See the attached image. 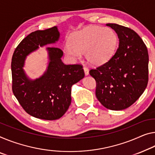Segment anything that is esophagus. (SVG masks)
Here are the masks:
<instances>
[{
	"instance_id": "obj_1",
	"label": "esophagus",
	"mask_w": 155,
	"mask_h": 155,
	"mask_svg": "<svg viewBox=\"0 0 155 155\" xmlns=\"http://www.w3.org/2000/svg\"><path fill=\"white\" fill-rule=\"evenodd\" d=\"M83 69H84L85 75H88L89 74V70L88 69L87 67H86V66H84V67H83Z\"/></svg>"
}]
</instances>
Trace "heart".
<instances>
[{"label":"heart","instance_id":"1","mask_svg":"<svg viewBox=\"0 0 155 155\" xmlns=\"http://www.w3.org/2000/svg\"><path fill=\"white\" fill-rule=\"evenodd\" d=\"M118 44V36L113 29L90 25L72 35L71 41L64 45V52L73 61L79 60L85 53L90 64L101 66L112 58Z\"/></svg>","mask_w":155,"mask_h":155}]
</instances>
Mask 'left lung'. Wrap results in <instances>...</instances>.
<instances>
[{"label": "left lung", "mask_w": 155, "mask_h": 155, "mask_svg": "<svg viewBox=\"0 0 155 155\" xmlns=\"http://www.w3.org/2000/svg\"><path fill=\"white\" fill-rule=\"evenodd\" d=\"M118 35L119 46L110 60L89 71L96 81V96L111 110H123L139 98L148 82V52L134 30L107 23Z\"/></svg>", "instance_id": "8db88e82"}]
</instances>
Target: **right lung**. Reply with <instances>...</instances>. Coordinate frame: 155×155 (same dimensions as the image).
<instances>
[{
  "instance_id": "right-lung-1",
  "label": "right lung",
  "mask_w": 155,
  "mask_h": 155,
  "mask_svg": "<svg viewBox=\"0 0 155 155\" xmlns=\"http://www.w3.org/2000/svg\"><path fill=\"white\" fill-rule=\"evenodd\" d=\"M59 37L57 26L30 33L12 59L14 95L28 114L44 120H57L66 113L71 103V87L84 77L82 66L64 64L63 51L55 47L46 48L48 63L41 77L32 80L26 75L23 67L27 56L39 46L54 44Z\"/></svg>"
}]
</instances>
